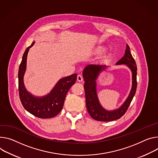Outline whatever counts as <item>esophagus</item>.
Here are the masks:
<instances>
[{
    "instance_id": "obj_1",
    "label": "esophagus",
    "mask_w": 158,
    "mask_h": 158,
    "mask_svg": "<svg viewBox=\"0 0 158 158\" xmlns=\"http://www.w3.org/2000/svg\"><path fill=\"white\" fill-rule=\"evenodd\" d=\"M77 80L79 81V82H82V80H83V77L81 75H78L77 76Z\"/></svg>"
}]
</instances>
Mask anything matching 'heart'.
<instances>
[{"mask_svg":"<svg viewBox=\"0 0 158 158\" xmlns=\"http://www.w3.org/2000/svg\"><path fill=\"white\" fill-rule=\"evenodd\" d=\"M105 49H106V48L105 47V46L102 45H99L93 49V50L91 51V53L93 54H96V55L100 54V53H102L103 51H105Z\"/></svg>","mask_w":158,"mask_h":158,"instance_id":"obj_1","label":"heart"}]
</instances>
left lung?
<instances>
[{
	"mask_svg": "<svg viewBox=\"0 0 158 158\" xmlns=\"http://www.w3.org/2000/svg\"><path fill=\"white\" fill-rule=\"evenodd\" d=\"M117 65L125 64L131 70L132 74V89L128 98L123 105L118 109L108 111L100 105L96 93V79L102 71L108 66L106 65H88L83 70L82 76L84 80L85 103L90 116L97 121L110 122L121 118L127 111L135 95L137 89V66L134 59L132 56L130 47L127 45L125 55L118 61Z\"/></svg>",
	"mask_w": 158,
	"mask_h": 158,
	"instance_id": "8db88e82",
	"label": "left lung"
}]
</instances>
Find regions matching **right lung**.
<instances>
[{
	"mask_svg": "<svg viewBox=\"0 0 158 158\" xmlns=\"http://www.w3.org/2000/svg\"><path fill=\"white\" fill-rule=\"evenodd\" d=\"M34 44L35 42H33L26 49L19 65L18 72L19 98L23 107L28 112L40 118H50L57 115L62 110L66 94L77 80V74L60 79L50 93L45 96L36 97L32 95L24 86L23 77L26 69L27 53Z\"/></svg>",
	"mask_w": 158,
	"mask_h": 158,
	"instance_id": "add662e5",
	"label": "right lung"
}]
</instances>
